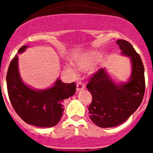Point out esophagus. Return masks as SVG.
Returning <instances> with one entry per match:
<instances>
[{
	"instance_id": "1",
	"label": "esophagus",
	"mask_w": 153,
	"mask_h": 153,
	"mask_svg": "<svg viewBox=\"0 0 153 153\" xmlns=\"http://www.w3.org/2000/svg\"><path fill=\"white\" fill-rule=\"evenodd\" d=\"M84 87L85 85L83 84L81 81H78L77 83H76V90H77V91H79V90L84 89Z\"/></svg>"
}]
</instances>
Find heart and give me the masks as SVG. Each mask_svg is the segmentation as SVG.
I'll use <instances>...</instances> for the list:
<instances>
[{
    "mask_svg": "<svg viewBox=\"0 0 153 153\" xmlns=\"http://www.w3.org/2000/svg\"><path fill=\"white\" fill-rule=\"evenodd\" d=\"M100 56V54L96 51L86 53L76 58V63L81 69H87L97 61Z\"/></svg>",
    "mask_w": 153,
    "mask_h": 153,
    "instance_id": "1",
    "label": "heart"
}]
</instances>
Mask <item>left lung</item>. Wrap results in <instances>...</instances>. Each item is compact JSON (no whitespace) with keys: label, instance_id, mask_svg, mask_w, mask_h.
Listing matches in <instances>:
<instances>
[{"label":"left lung","instance_id":"obj_1","mask_svg":"<svg viewBox=\"0 0 153 153\" xmlns=\"http://www.w3.org/2000/svg\"><path fill=\"white\" fill-rule=\"evenodd\" d=\"M117 43L122 54L130 57L132 73L129 80L117 84L102 68L93 74L86 85L93 97L88 108L90 118L102 128L117 126L125 122L140 106L145 93L141 57L126 40H118Z\"/></svg>","mask_w":153,"mask_h":153}]
</instances>
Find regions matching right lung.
<instances>
[{"label": "right lung", "mask_w": 153, "mask_h": 153, "mask_svg": "<svg viewBox=\"0 0 153 153\" xmlns=\"http://www.w3.org/2000/svg\"><path fill=\"white\" fill-rule=\"evenodd\" d=\"M23 46L18 53L24 52ZM74 83H65L57 79L53 86L43 90L31 89L21 79L18 70V56L15 55L7 74V87L10 102L24 122L39 127H52L61 120L64 102L76 93Z\"/></svg>", "instance_id": "obj_1"}]
</instances>
